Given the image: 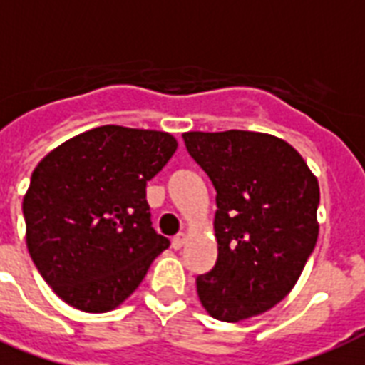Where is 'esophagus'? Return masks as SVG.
I'll use <instances>...</instances> for the list:
<instances>
[{
  "instance_id": "esophagus-1",
  "label": "esophagus",
  "mask_w": 365,
  "mask_h": 365,
  "mask_svg": "<svg viewBox=\"0 0 365 365\" xmlns=\"http://www.w3.org/2000/svg\"><path fill=\"white\" fill-rule=\"evenodd\" d=\"M185 240H187V237H185V235H183V233L176 235V237L172 239V248L180 250L183 246V244H185Z\"/></svg>"
}]
</instances>
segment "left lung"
Returning a JSON list of instances; mask_svg holds the SVG:
<instances>
[{"label":"left lung","mask_w":365,"mask_h":365,"mask_svg":"<svg viewBox=\"0 0 365 365\" xmlns=\"http://www.w3.org/2000/svg\"><path fill=\"white\" fill-rule=\"evenodd\" d=\"M216 187L217 261L197 277L210 317L239 322L280 303L318 239L317 176L288 142L250 130L185 132Z\"/></svg>","instance_id":"obj_1"}]
</instances>
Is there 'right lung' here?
I'll return each instance as SVG.
<instances>
[{
  "mask_svg": "<svg viewBox=\"0 0 365 365\" xmlns=\"http://www.w3.org/2000/svg\"><path fill=\"white\" fill-rule=\"evenodd\" d=\"M176 149L168 132L106 125L39 160L22 200L26 246L60 299L108 312L140 286L170 246L151 227L145 185Z\"/></svg>",
  "mask_w": 365,
  "mask_h": 365,
  "instance_id": "right-lung-1",
  "label": "right lung"
}]
</instances>
